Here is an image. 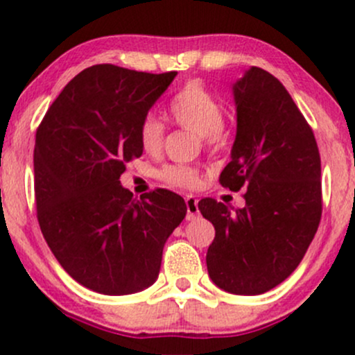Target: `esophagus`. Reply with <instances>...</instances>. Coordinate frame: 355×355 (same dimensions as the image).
Masks as SVG:
<instances>
[{
    "instance_id": "esophagus-1",
    "label": "esophagus",
    "mask_w": 355,
    "mask_h": 355,
    "mask_svg": "<svg viewBox=\"0 0 355 355\" xmlns=\"http://www.w3.org/2000/svg\"><path fill=\"white\" fill-rule=\"evenodd\" d=\"M185 203H187V220H195L198 217V200L195 197H189L185 198Z\"/></svg>"
}]
</instances>
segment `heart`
<instances>
[{
  "label": "heart",
  "instance_id": "1",
  "mask_svg": "<svg viewBox=\"0 0 355 355\" xmlns=\"http://www.w3.org/2000/svg\"><path fill=\"white\" fill-rule=\"evenodd\" d=\"M170 116L182 128L214 144L223 132V108L202 85L189 83L173 96L168 105ZM165 126L157 116L148 115L140 125V144L146 153H158L164 145ZM160 178L170 185L195 189L200 183V173L185 165H168Z\"/></svg>",
  "mask_w": 355,
  "mask_h": 355
}]
</instances>
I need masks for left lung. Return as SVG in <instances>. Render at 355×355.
<instances>
[{
	"label": "left lung",
	"mask_w": 355,
	"mask_h": 355,
	"mask_svg": "<svg viewBox=\"0 0 355 355\" xmlns=\"http://www.w3.org/2000/svg\"><path fill=\"white\" fill-rule=\"evenodd\" d=\"M237 135L225 189L247 187L245 207L214 198L198 210L215 227L207 268L217 287L259 295L284 282L311 245L320 222V155L312 128L274 75L252 67L232 85Z\"/></svg>",
	"instance_id": "left-lung-1"
}]
</instances>
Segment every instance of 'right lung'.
Segmentation results:
<instances>
[{
  "label": "right lung",
  "mask_w": 355,
  "mask_h": 355,
  "mask_svg": "<svg viewBox=\"0 0 355 355\" xmlns=\"http://www.w3.org/2000/svg\"><path fill=\"white\" fill-rule=\"evenodd\" d=\"M175 76L89 67L63 88L36 132L40 229L60 266L98 294L150 287L166 239L185 218L180 195L158 189L137 200L120 183L125 165L144 153L141 121Z\"/></svg>",
  "instance_id": "right-lung-1"
}]
</instances>
